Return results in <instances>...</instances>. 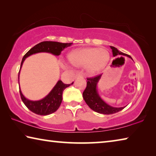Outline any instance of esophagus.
<instances>
[{
	"label": "esophagus",
	"mask_w": 156,
	"mask_h": 156,
	"mask_svg": "<svg viewBox=\"0 0 156 156\" xmlns=\"http://www.w3.org/2000/svg\"><path fill=\"white\" fill-rule=\"evenodd\" d=\"M83 75L81 74V73H76V76H75V77L76 78H79V77H83Z\"/></svg>",
	"instance_id": "esophagus-1"
}]
</instances>
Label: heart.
Masks as SVG:
<instances>
[{"mask_svg": "<svg viewBox=\"0 0 156 156\" xmlns=\"http://www.w3.org/2000/svg\"><path fill=\"white\" fill-rule=\"evenodd\" d=\"M69 60L76 67H86L89 72L96 73L102 70L109 60V53L103 48H83L69 53ZM67 67L66 63L62 62Z\"/></svg>", "mask_w": 156, "mask_h": 156, "instance_id": "heart-1", "label": "heart"}]
</instances>
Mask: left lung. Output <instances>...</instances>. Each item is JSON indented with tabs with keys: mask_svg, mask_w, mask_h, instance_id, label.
Wrapping results in <instances>:
<instances>
[{
	"mask_svg": "<svg viewBox=\"0 0 156 156\" xmlns=\"http://www.w3.org/2000/svg\"><path fill=\"white\" fill-rule=\"evenodd\" d=\"M111 49H112L113 56H116L118 55H125L132 59V58L126 54H124L122 51L118 50L117 48L114 47L110 46ZM101 74L95 76L93 78H87V83L86 89L83 91V96L84 101L87 105L91 108L94 112H98L102 114H112V113H117L120 111L122 110L124 107H113L110 106L106 102H104L100 97L97 91V84L99 80L101 78Z\"/></svg>",
	"mask_w": 156,
	"mask_h": 156,
	"instance_id": "obj_1",
	"label": "left lung"
}]
</instances>
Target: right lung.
Segmentation results:
<instances>
[{
    "instance_id": "right-lung-1",
    "label": "right lung",
    "mask_w": 156,
    "mask_h": 156,
    "mask_svg": "<svg viewBox=\"0 0 156 156\" xmlns=\"http://www.w3.org/2000/svg\"><path fill=\"white\" fill-rule=\"evenodd\" d=\"M72 44V43H62L54 41L41 42L26 53L22 59L20 68L22 67L23 63L26 58L31 56V55L36 54V53L47 52L54 54L55 56H59L63 49L71 46ZM73 82L72 84H66L63 83L61 80H58L56 85L54 86V87L52 89V90L49 92V94L47 96L42 100H36V101H33V100L26 98L23 95L20 89L19 88L20 95L23 103L31 112L38 115H47L54 113L58 109L62 102L63 91L65 90V89L73 84Z\"/></svg>"
}]
</instances>
